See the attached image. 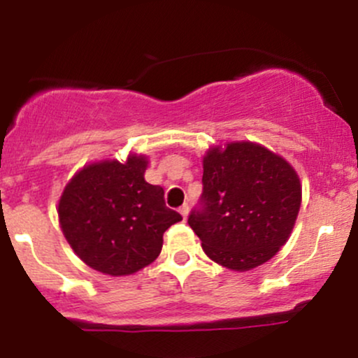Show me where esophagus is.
I'll return each instance as SVG.
<instances>
[{"mask_svg":"<svg viewBox=\"0 0 358 358\" xmlns=\"http://www.w3.org/2000/svg\"><path fill=\"white\" fill-rule=\"evenodd\" d=\"M188 210H190V208H188V205H183V207H180V213H182L183 220L188 217Z\"/></svg>","mask_w":358,"mask_h":358,"instance_id":"34e87169","label":"esophagus"}]
</instances>
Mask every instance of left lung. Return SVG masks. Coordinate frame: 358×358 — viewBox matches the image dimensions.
Masks as SVG:
<instances>
[{"mask_svg":"<svg viewBox=\"0 0 358 358\" xmlns=\"http://www.w3.org/2000/svg\"><path fill=\"white\" fill-rule=\"evenodd\" d=\"M202 183L188 225L212 261L242 273L276 256L301 205V183L286 159L256 143H229L207 151Z\"/></svg>","mask_w":358,"mask_h":358,"instance_id":"obj_1","label":"left lung"}]
</instances>
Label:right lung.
Segmentation results:
<instances>
[{"label":"right lung","instance_id":"add662e5","mask_svg":"<svg viewBox=\"0 0 358 358\" xmlns=\"http://www.w3.org/2000/svg\"><path fill=\"white\" fill-rule=\"evenodd\" d=\"M145 156L92 163L67 183L59 202L62 232L85 264L127 276L159 256L163 234L182 220L165 192L145 180Z\"/></svg>","mask_w":358,"mask_h":358}]
</instances>
